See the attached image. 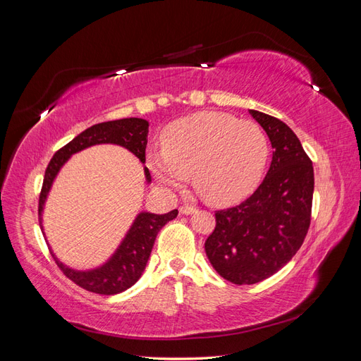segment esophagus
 <instances>
[{
  "mask_svg": "<svg viewBox=\"0 0 361 361\" xmlns=\"http://www.w3.org/2000/svg\"><path fill=\"white\" fill-rule=\"evenodd\" d=\"M194 212H197V209H195V207H192V206H180L179 207L180 215H192Z\"/></svg>",
  "mask_w": 361,
  "mask_h": 361,
  "instance_id": "34e87169",
  "label": "esophagus"
}]
</instances>
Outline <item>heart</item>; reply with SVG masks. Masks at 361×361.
<instances>
[{
  "label": "heart",
  "instance_id": "b5f03b06",
  "mask_svg": "<svg viewBox=\"0 0 361 361\" xmlns=\"http://www.w3.org/2000/svg\"><path fill=\"white\" fill-rule=\"evenodd\" d=\"M166 146L147 152V167L162 187L192 185L215 206L241 203L259 187L269 157L264 130L250 120L202 111L169 126Z\"/></svg>",
  "mask_w": 361,
  "mask_h": 361
}]
</instances>
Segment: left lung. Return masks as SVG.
<instances>
[{"instance_id": "left-lung-1", "label": "left lung", "mask_w": 361, "mask_h": 361, "mask_svg": "<svg viewBox=\"0 0 361 361\" xmlns=\"http://www.w3.org/2000/svg\"><path fill=\"white\" fill-rule=\"evenodd\" d=\"M248 113L274 149L269 170L245 202L215 214L204 243L211 265L235 285L265 280L295 256L309 231L314 190L312 161L293 130L269 114Z\"/></svg>"}]
</instances>
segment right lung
I'll use <instances>...</instances> for the list:
<instances>
[{"instance_id": "obj_1", "label": "right lung", "mask_w": 361, "mask_h": 361, "mask_svg": "<svg viewBox=\"0 0 361 361\" xmlns=\"http://www.w3.org/2000/svg\"><path fill=\"white\" fill-rule=\"evenodd\" d=\"M149 135V122L145 118L129 117L111 120V122L97 123L87 128L80 135H76L71 143L61 147L45 171L43 187L39 200V220L43 231V211L48 200V195L54 182H56L60 170L75 154L89 149L97 145H116L125 147L130 154L135 155L141 164L146 162V146ZM146 183L152 182L150 173L147 167H143ZM178 216V209H173L167 214H154L147 211H141L134 218L133 224L129 226L128 232L122 238V241L113 251V255L108 257L104 264L87 268L76 269L61 262L51 248V253L56 259L60 269L66 274L76 285L96 293L102 295H114L120 293L130 286H134L138 279L143 276V271L147 265L149 256L154 248L158 232L166 226L170 220ZM47 239V235H45ZM49 245V244H48Z\"/></svg>"}]
</instances>
